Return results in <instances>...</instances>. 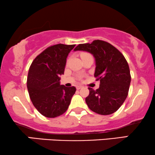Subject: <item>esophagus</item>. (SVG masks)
<instances>
[{
    "label": "esophagus",
    "instance_id": "1",
    "mask_svg": "<svg viewBox=\"0 0 155 155\" xmlns=\"http://www.w3.org/2000/svg\"><path fill=\"white\" fill-rule=\"evenodd\" d=\"M82 87H83V86H81V85H78V86L76 87V88H77V90H80L81 89Z\"/></svg>",
    "mask_w": 155,
    "mask_h": 155
}]
</instances>
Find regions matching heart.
<instances>
[{
  "mask_svg": "<svg viewBox=\"0 0 155 155\" xmlns=\"http://www.w3.org/2000/svg\"><path fill=\"white\" fill-rule=\"evenodd\" d=\"M89 55H91V54H88V53H86V52H83V53H82V54H81V57H82V58H83V57H84L89 56Z\"/></svg>",
  "mask_w": 155,
  "mask_h": 155,
  "instance_id": "obj_1",
  "label": "heart"
}]
</instances>
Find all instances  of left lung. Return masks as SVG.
<instances>
[{"instance_id": "8db88e82", "label": "left lung", "mask_w": 155, "mask_h": 155, "mask_svg": "<svg viewBox=\"0 0 155 155\" xmlns=\"http://www.w3.org/2000/svg\"><path fill=\"white\" fill-rule=\"evenodd\" d=\"M74 51H88L95 60L94 76L100 81L96 91L88 87L85 102L89 108L101 115L116 112L127 98L131 83L129 64L121 51L102 40L78 45Z\"/></svg>"}]
</instances>
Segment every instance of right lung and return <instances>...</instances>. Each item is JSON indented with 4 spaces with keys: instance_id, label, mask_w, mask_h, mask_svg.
<instances>
[{
    "instance_id": "obj_1",
    "label": "right lung",
    "mask_w": 155,
    "mask_h": 155,
    "mask_svg": "<svg viewBox=\"0 0 155 155\" xmlns=\"http://www.w3.org/2000/svg\"><path fill=\"white\" fill-rule=\"evenodd\" d=\"M75 45L58 44L49 47L32 62L27 77V89L32 104L41 115L55 118L68 110L75 87L60 85L67 57Z\"/></svg>"
}]
</instances>
